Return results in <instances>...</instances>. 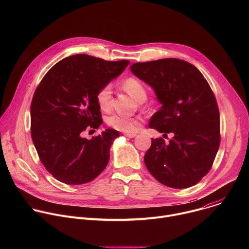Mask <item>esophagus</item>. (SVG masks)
I'll list each match as a JSON object with an SVG mask.
<instances>
[{
	"mask_svg": "<svg viewBox=\"0 0 249 249\" xmlns=\"http://www.w3.org/2000/svg\"><path fill=\"white\" fill-rule=\"evenodd\" d=\"M126 137H128V138H135L137 135L136 134H133V133H125L124 134Z\"/></svg>",
	"mask_w": 249,
	"mask_h": 249,
	"instance_id": "obj_1",
	"label": "esophagus"
}]
</instances>
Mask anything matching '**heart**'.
<instances>
[{"label":"heart","mask_w":249,"mask_h":249,"mask_svg":"<svg viewBox=\"0 0 249 249\" xmlns=\"http://www.w3.org/2000/svg\"><path fill=\"white\" fill-rule=\"evenodd\" d=\"M124 89L137 101L144 102L147 98V89L144 84L136 78H128L123 83ZM96 101L102 110H108L112 103V87L107 84L102 86L96 92ZM107 123L112 128L126 133H134L139 128V121L127 118L122 115L114 114L107 119Z\"/></svg>","instance_id":"heart-1"}]
</instances>
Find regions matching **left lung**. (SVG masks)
<instances>
[{
  "mask_svg": "<svg viewBox=\"0 0 249 249\" xmlns=\"http://www.w3.org/2000/svg\"><path fill=\"white\" fill-rule=\"evenodd\" d=\"M130 70L161 104L150 128L173 135L168 144L152 139L144 158L148 170L171 188L195 185L211 169L220 146V113L208 82L195 66L175 58L136 63Z\"/></svg>",
  "mask_w": 249,
  "mask_h": 249,
  "instance_id": "1",
  "label": "left lung"
}]
</instances>
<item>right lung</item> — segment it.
I'll list each match as a JSON object with an SVG mask.
<instances>
[{
  "mask_svg": "<svg viewBox=\"0 0 249 249\" xmlns=\"http://www.w3.org/2000/svg\"><path fill=\"white\" fill-rule=\"evenodd\" d=\"M129 61H105L79 54L55 64L34 92L31 138L45 168L63 183L85 184L108 163L119 132L105 129L88 140L87 129L102 124L96 92L122 74Z\"/></svg>",
  "mask_w": 249,
  "mask_h": 249,
  "instance_id": "1",
  "label": "right lung"
}]
</instances>
